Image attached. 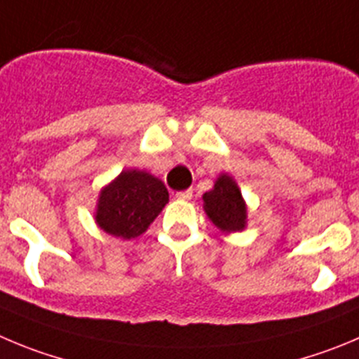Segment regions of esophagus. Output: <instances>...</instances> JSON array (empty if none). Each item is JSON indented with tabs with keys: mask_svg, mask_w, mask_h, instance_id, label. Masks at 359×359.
Masks as SVG:
<instances>
[{
	"mask_svg": "<svg viewBox=\"0 0 359 359\" xmlns=\"http://www.w3.org/2000/svg\"><path fill=\"white\" fill-rule=\"evenodd\" d=\"M177 198L179 200H191L193 198V191L191 189H186V191H179V193H177Z\"/></svg>",
	"mask_w": 359,
	"mask_h": 359,
	"instance_id": "obj_1",
	"label": "esophagus"
}]
</instances>
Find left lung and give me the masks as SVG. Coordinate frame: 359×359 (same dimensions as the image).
<instances>
[{"label":"left lung","instance_id":"8db88e82","mask_svg":"<svg viewBox=\"0 0 359 359\" xmlns=\"http://www.w3.org/2000/svg\"><path fill=\"white\" fill-rule=\"evenodd\" d=\"M203 210L223 233L243 232L248 225V205L239 186L229 173H221L212 189L203 193Z\"/></svg>","mask_w":359,"mask_h":359}]
</instances>
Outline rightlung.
Here are the masks:
<instances>
[{"mask_svg":"<svg viewBox=\"0 0 359 359\" xmlns=\"http://www.w3.org/2000/svg\"><path fill=\"white\" fill-rule=\"evenodd\" d=\"M168 200L163 180L145 170L127 168L100 189L93 217L100 230L129 241L147 232Z\"/></svg>","mask_w":359,"mask_h":359,"instance_id":"right-lung-1","label":"right lung"}]
</instances>
